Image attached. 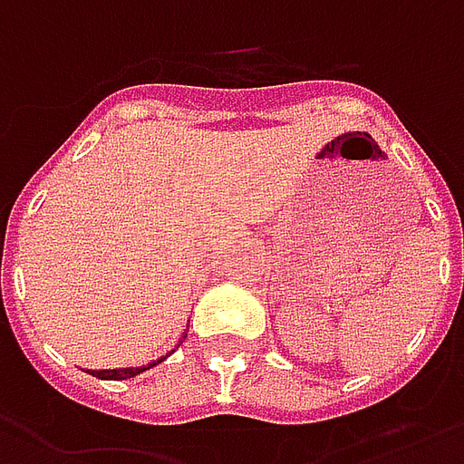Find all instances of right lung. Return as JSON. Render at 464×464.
Segmentation results:
<instances>
[{
  "label": "right lung",
  "instance_id": "obj_1",
  "mask_svg": "<svg viewBox=\"0 0 464 464\" xmlns=\"http://www.w3.org/2000/svg\"><path fill=\"white\" fill-rule=\"evenodd\" d=\"M185 336H188V329L182 331V339L178 341V346H180L182 341H185ZM175 346V348H178ZM172 348V351H175ZM170 351V353H172ZM170 353H165V356L155 358V361H150V363H145V366H128V368H103V371H86V373H91L93 378H101V381H125V378H135L138 373H143V371H148V368L158 366V363H162L165 358L170 356Z\"/></svg>",
  "mask_w": 464,
  "mask_h": 464
}]
</instances>
